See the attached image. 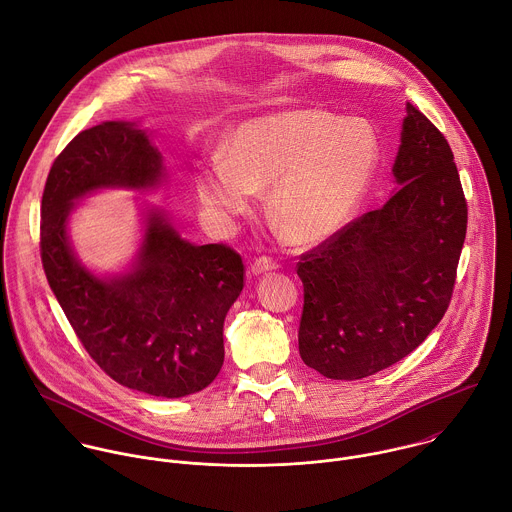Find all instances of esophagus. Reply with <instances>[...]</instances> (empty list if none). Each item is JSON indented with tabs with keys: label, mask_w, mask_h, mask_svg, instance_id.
<instances>
[{
	"label": "esophagus",
	"mask_w": 512,
	"mask_h": 512,
	"mask_svg": "<svg viewBox=\"0 0 512 512\" xmlns=\"http://www.w3.org/2000/svg\"><path fill=\"white\" fill-rule=\"evenodd\" d=\"M273 269H279V263L273 259V257H257L253 263H251V271L255 275H261V273H267V271H273Z\"/></svg>",
	"instance_id": "1"
}]
</instances>
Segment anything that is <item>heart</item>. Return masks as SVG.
Listing matches in <instances>:
<instances>
[{
  "instance_id": "obj_1",
  "label": "heart",
  "mask_w": 512,
  "mask_h": 512,
  "mask_svg": "<svg viewBox=\"0 0 512 512\" xmlns=\"http://www.w3.org/2000/svg\"><path fill=\"white\" fill-rule=\"evenodd\" d=\"M381 157L375 127L359 117L303 107L239 123L223 153L195 169L203 207L223 223L241 217L257 189L297 243H321L347 225Z\"/></svg>"
}]
</instances>
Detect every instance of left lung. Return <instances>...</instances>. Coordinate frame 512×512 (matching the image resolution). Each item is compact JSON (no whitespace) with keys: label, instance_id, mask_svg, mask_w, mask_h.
Here are the masks:
<instances>
[{"label":"left lung","instance_id":"1","mask_svg":"<svg viewBox=\"0 0 512 512\" xmlns=\"http://www.w3.org/2000/svg\"><path fill=\"white\" fill-rule=\"evenodd\" d=\"M401 185L301 255L299 353L327 379L375 375L413 353L449 309L467 199L445 135L407 103L393 165Z\"/></svg>","mask_w":512,"mask_h":512}]
</instances>
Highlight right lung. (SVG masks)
<instances>
[{"mask_svg": "<svg viewBox=\"0 0 512 512\" xmlns=\"http://www.w3.org/2000/svg\"><path fill=\"white\" fill-rule=\"evenodd\" d=\"M161 177V153L133 123L81 131L49 169L39 251L53 295L99 369L127 389L177 399L205 389L221 371L225 315L243 289L241 255L223 243L191 245L161 211H149L133 269L99 279L67 239V217L83 195L147 189Z\"/></svg>", "mask_w": 512, "mask_h": 512, "instance_id": "right-lung-1", "label": "right lung"}]
</instances>
